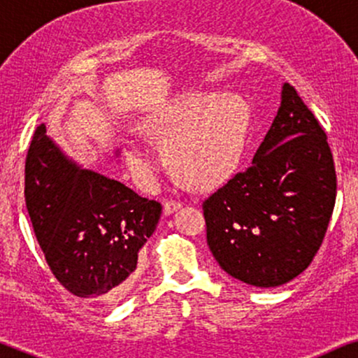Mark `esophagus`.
I'll return each mask as SVG.
<instances>
[{
    "instance_id": "34e87169",
    "label": "esophagus",
    "mask_w": 358,
    "mask_h": 358,
    "mask_svg": "<svg viewBox=\"0 0 358 358\" xmlns=\"http://www.w3.org/2000/svg\"><path fill=\"white\" fill-rule=\"evenodd\" d=\"M183 207V202H176V200H168L163 205V212H165V215H171V213L180 210V208Z\"/></svg>"
}]
</instances>
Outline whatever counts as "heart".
Wrapping results in <instances>:
<instances>
[{
    "instance_id": "1",
    "label": "heart",
    "mask_w": 358,
    "mask_h": 358,
    "mask_svg": "<svg viewBox=\"0 0 358 358\" xmlns=\"http://www.w3.org/2000/svg\"><path fill=\"white\" fill-rule=\"evenodd\" d=\"M249 121V104L239 94L187 92L151 110L143 127L151 136L168 139L170 165L185 182L208 188L239 165ZM126 156L138 178L153 182L159 162L150 148L129 141Z\"/></svg>"
}]
</instances>
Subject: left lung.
I'll use <instances>...</instances> for the list:
<instances>
[{"label": "left lung", "mask_w": 358, "mask_h": 358, "mask_svg": "<svg viewBox=\"0 0 358 358\" xmlns=\"http://www.w3.org/2000/svg\"><path fill=\"white\" fill-rule=\"evenodd\" d=\"M327 134L293 85L252 165L203 202L207 244L232 278L276 287L301 274L322 245L335 207Z\"/></svg>", "instance_id": "obj_1"}]
</instances>
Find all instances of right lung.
I'll return each instance as SVG.
<instances>
[{
  "mask_svg": "<svg viewBox=\"0 0 358 358\" xmlns=\"http://www.w3.org/2000/svg\"><path fill=\"white\" fill-rule=\"evenodd\" d=\"M24 202L53 276L76 296L104 303L129 287L139 250L162 215V203L80 168L45 124L27 155Z\"/></svg>",
  "mask_w": 358,
  "mask_h": 358,
  "instance_id": "add662e5",
  "label": "right lung"
}]
</instances>
